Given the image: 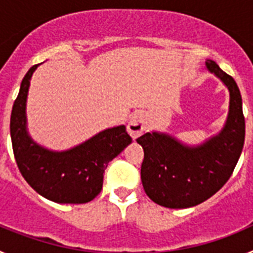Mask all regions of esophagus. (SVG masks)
<instances>
[{
  "instance_id": "1",
  "label": "esophagus",
  "mask_w": 253,
  "mask_h": 253,
  "mask_svg": "<svg viewBox=\"0 0 253 253\" xmlns=\"http://www.w3.org/2000/svg\"><path fill=\"white\" fill-rule=\"evenodd\" d=\"M147 129V118L143 111H135L131 114L130 119L128 123V131L133 139H137Z\"/></svg>"
}]
</instances>
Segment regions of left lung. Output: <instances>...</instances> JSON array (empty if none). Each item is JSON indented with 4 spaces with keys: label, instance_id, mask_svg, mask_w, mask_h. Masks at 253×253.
<instances>
[{
    "label": "left lung",
    "instance_id": "obj_1",
    "mask_svg": "<svg viewBox=\"0 0 253 253\" xmlns=\"http://www.w3.org/2000/svg\"><path fill=\"white\" fill-rule=\"evenodd\" d=\"M205 68L229 91V110L224 126L202 144L189 146L162 131L137 139L144 151L140 177L147 195L171 209L191 208L205 202L229 180L242 153L245 116L236 81L211 59Z\"/></svg>",
    "mask_w": 253,
    "mask_h": 253
}]
</instances>
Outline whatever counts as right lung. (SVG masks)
Wrapping results in <instances>:
<instances>
[{"label":"right lung","mask_w":253,"mask_h":253,"mask_svg":"<svg viewBox=\"0 0 253 253\" xmlns=\"http://www.w3.org/2000/svg\"><path fill=\"white\" fill-rule=\"evenodd\" d=\"M39 64L28 71L12 106L10 133L17 167L29 185L48 200L84 204L99 195L110 161L131 143L125 125L105 129L67 151H51L30 137L26 120L30 80Z\"/></svg>","instance_id":"right-lung-1"}]
</instances>
